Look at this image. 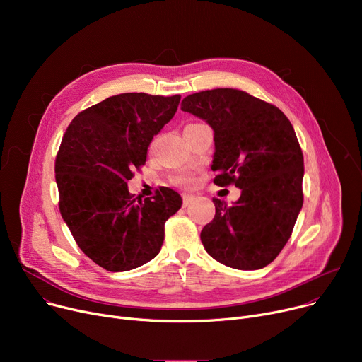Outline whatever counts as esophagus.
Returning a JSON list of instances; mask_svg holds the SVG:
<instances>
[{"instance_id": "1", "label": "esophagus", "mask_w": 362, "mask_h": 362, "mask_svg": "<svg viewBox=\"0 0 362 362\" xmlns=\"http://www.w3.org/2000/svg\"><path fill=\"white\" fill-rule=\"evenodd\" d=\"M194 201V195H189V194H183V206H187Z\"/></svg>"}]
</instances>
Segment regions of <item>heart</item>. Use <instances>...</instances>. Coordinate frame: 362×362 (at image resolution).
I'll list each match as a JSON object with an SVG mask.
<instances>
[{
    "label": "heart",
    "mask_w": 362,
    "mask_h": 362,
    "mask_svg": "<svg viewBox=\"0 0 362 362\" xmlns=\"http://www.w3.org/2000/svg\"><path fill=\"white\" fill-rule=\"evenodd\" d=\"M194 182V179H192V176L191 175H187V173H183V175H179L177 177H176V183L177 185H182V186H189Z\"/></svg>",
    "instance_id": "heart-1"
}]
</instances>
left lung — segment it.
Returning a JSON list of instances; mask_svg holds the SVG:
<instances>
[{"label":"left lung","mask_w":362,"mask_h":362,"mask_svg":"<svg viewBox=\"0 0 362 362\" xmlns=\"http://www.w3.org/2000/svg\"><path fill=\"white\" fill-rule=\"evenodd\" d=\"M180 107L214 132V183L240 189L233 205L213 198L216 216L201 232L205 251L232 269L265 267L289 240L303 202V156L291 122L232 88L187 95Z\"/></svg>","instance_id":"left-lung-1"}]
</instances>
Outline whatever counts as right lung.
I'll use <instances>...</instances> for the list:
<instances>
[{
  "instance_id": "right-lung-1",
  "label": "right lung",
  "mask_w": 362,
  "mask_h": 362,
  "mask_svg": "<svg viewBox=\"0 0 362 362\" xmlns=\"http://www.w3.org/2000/svg\"><path fill=\"white\" fill-rule=\"evenodd\" d=\"M179 103L180 95H114L79 112L64 133L55 158L60 213L83 254L107 272L133 270L156 258L164 223L182 206L170 187L144 199L127 189Z\"/></svg>"
}]
</instances>
